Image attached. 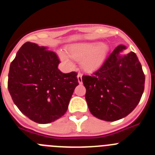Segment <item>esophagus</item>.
<instances>
[{"label": "esophagus", "mask_w": 155, "mask_h": 155, "mask_svg": "<svg viewBox=\"0 0 155 155\" xmlns=\"http://www.w3.org/2000/svg\"><path fill=\"white\" fill-rule=\"evenodd\" d=\"M78 80L79 84H81L82 83V74L81 73H79L78 74Z\"/></svg>", "instance_id": "34e87169"}]
</instances>
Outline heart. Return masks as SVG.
<instances>
[{"label":"heart","mask_w":155,"mask_h":155,"mask_svg":"<svg viewBox=\"0 0 155 155\" xmlns=\"http://www.w3.org/2000/svg\"><path fill=\"white\" fill-rule=\"evenodd\" d=\"M108 47L99 42H80L71 45L68 48V53L59 51L61 61L70 67H73V59L81 61V66L86 71L96 69L105 61Z\"/></svg>","instance_id":"obj_1"}]
</instances>
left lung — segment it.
<instances>
[{
	"label": "left lung",
	"instance_id": "obj_1",
	"mask_svg": "<svg viewBox=\"0 0 155 155\" xmlns=\"http://www.w3.org/2000/svg\"><path fill=\"white\" fill-rule=\"evenodd\" d=\"M120 45L91 75H83L85 99L96 118L116 121L136 108L144 90L145 76L136 53L120 56Z\"/></svg>",
	"mask_w": 155,
	"mask_h": 155
}]
</instances>
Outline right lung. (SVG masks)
<instances>
[{
	"label": "right lung",
	"instance_id": "right-lung-1",
	"mask_svg": "<svg viewBox=\"0 0 155 155\" xmlns=\"http://www.w3.org/2000/svg\"><path fill=\"white\" fill-rule=\"evenodd\" d=\"M55 52L27 42L11 63L8 87L14 103L28 119L50 124L68 110L76 86L78 73L64 74Z\"/></svg>",
	"mask_w": 155,
	"mask_h": 155
}]
</instances>
